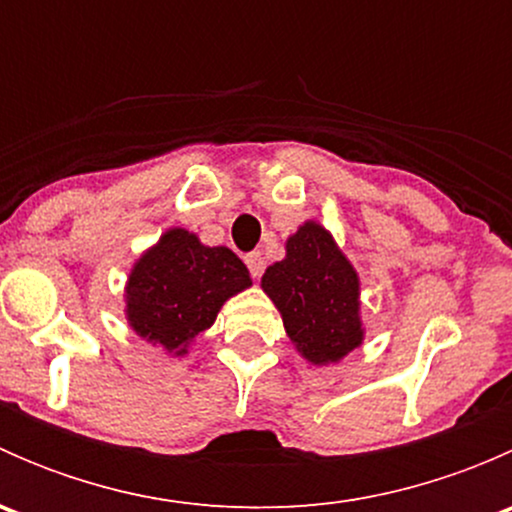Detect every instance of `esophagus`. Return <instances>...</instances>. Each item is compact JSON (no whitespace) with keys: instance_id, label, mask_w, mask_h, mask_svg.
Returning a JSON list of instances; mask_svg holds the SVG:
<instances>
[{"instance_id":"1","label":"esophagus","mask_w":512,"mask_h":512,"mask_svg":"<svg viewBox=\"0 0 512 512\" xmlns=\"http://www.w3.org/2000/svg\"><path fill=\"white\" fill-rule=\"evenodd\" d=\"M245 262H247V270H250V275L257 280V277L262 275V270H265V260H262V255L260 252H250V255L245 257Z\"/></svg>"}]
</instances>
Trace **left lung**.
Here are the masks:
<instances>
[{"mask_svg": "<svg viewBox=\"0 0 512 512\" xmlns=\"http://www.w3.org/2000/svg\"><path fill=\"white\" fill-rule=\"evenodd\" d=\"M297 352L317 366L337 364L364 342L359 275L334 237L307 220L287 240L285 260L262 275Z\"/></svg>", "mask_w": 512, "mask_h": 512, "instance_id": "obj_1", "label": "left lung"}]
</instances>
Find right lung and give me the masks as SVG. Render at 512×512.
Returning <instances> with one entry per match:
<instances>
[{"mask_svg": "<svg viewBox=\"0 0 512 512\" xmlns=\"http://www.w3.org/2000/svg\"><path fill=\"white\" fill-rule=\"evenodd\" d=\"M250 285V272L235 252L170 227L128 275L126 319L138 337L183 356L200 332L213 327L227 299Z\"/></svg>", "mask_w": 512, "mask_h": 512, "instance_id": "add662e5", "label": "right lung"}]
</instances>
